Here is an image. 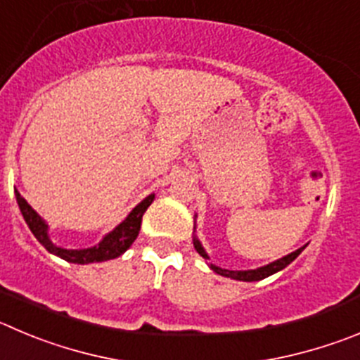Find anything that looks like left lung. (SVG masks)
<instances>
[{
  "label": "left lung",
  "mask_w": 360,
  "mask_h": 360,
  "mask_svg": "<svg viewBox=\"0 0 360 360\" xmlns=\"http://www.w3.org/2000/svg\"><path fill=\"white\" fill-rule=\"evenodd\" d=\"M193 247H195V250L199 252L204 259H210V256H207L206 250H204V247L200 245V241L197 240V238H193ZM304 248H305V245H304V247L298 248V250L288 254V256L281 257V259L274 261V263L266 264V266L256 268V270H226V268H220V266H217V264H210V268L213 271H217L218 275H224V277H231V278H234V281H243V282L261 281V278H266V277H270V275L277 274V271L284 270L288 264L293 263V261L297 259L298 256H300V252L304 250Z\"/></svg>",
  "instance_id": "obj_1"
}]
</instances>
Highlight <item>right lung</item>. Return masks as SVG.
<instances>
[{"mask_svg":"<svg viewBox=\"0 0 360 360\" xmlns=\"http://www.w3.org/2000/svg\"><path fill=\"white\" fill-rule=\"evenodd\" d=\"M15 199H18L19 210H21L22 218L28 224L30 231L33 233V236L39 240V243L42 245L44 248L55 256L62 257L63 261H69V263H76V264H89V263H103V261L108 259H115V257L122 256L124 252L133 245V241L136 240L140 233V226H142V217L143 213L147 211V207L153 204L154 200V193H150L149 197L142 200L136 207H133L129 214L126 217V220L120 221L119 226L108 233L103 240L99 241L97 245L90 248H63L58 247L51 241L48 234V224L40 218V214L22 199V195L15 190Z\"/></svg>","mask_w":360,"mask_h":360,"instance_id":"add662e5","label":"right lung"}]
</instances>
